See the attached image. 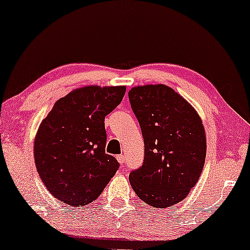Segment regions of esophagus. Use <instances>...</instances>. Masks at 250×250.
Listing matches in <instances>:
<instances>
[{"label": "esophagus", "instance_id": "1", "mask_svg": "<svg viewBox=\"0 0 250 250\" xmlns=\"http://www.w3.org/2000/svg\"><path fill=\"white\" fill-rule=\"evenodd\" d=\"M117 160H118V163L121 164V165H123V164L125 163V156H124V155H119V156H117Z\"/></svg>", "mask_w": 250, "mask_h": 250}]
</instances>
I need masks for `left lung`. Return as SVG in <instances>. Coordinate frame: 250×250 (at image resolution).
Returning <instances> with one entry per match:
<instances>
[{"label":"left lung","mask_w":250,"mask_h":250,"mask_svg":"<svg viewBox=\"0 0 250 250\" xmlns=\"http://www.w3.org/2000/svg\"><path fill=\"white\" fill-rule=\"evenodd\" d=\"M128 99L145 141V160L129 174V183L150 206H173L189 194L203 172L207 148L203 122L167 85L133 87Z\"/></svg>","instance_id":"obj_1"}]
</instances>
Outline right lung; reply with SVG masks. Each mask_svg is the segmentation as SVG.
Returning <instances> with one entry per match:
<instances>
[{
    "mask_svg": "<svg viewBox=\"0 0 250 250\" xmlns=\"http://www.w3.org/2000/svg\"><path fill=\"white\" fill-rule=\"evenodd\" d=\"M126 86H84L54 104L34 141V159L44 186L73 206L100 196L119 168L105 153V116L121 104Z\"/></svg>",
    "mask_w": 250,
    "mask_h": 250,
    "instance_id": "obj_1",
    "label": "right lung"
}]
</instances>
